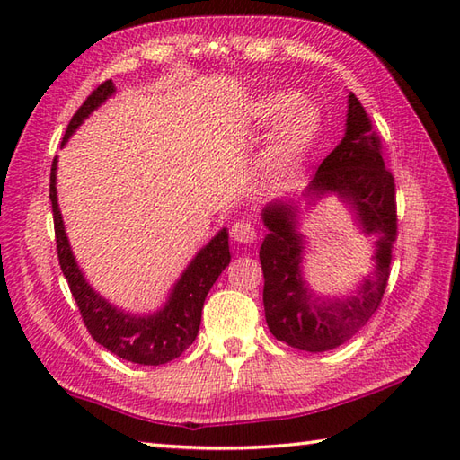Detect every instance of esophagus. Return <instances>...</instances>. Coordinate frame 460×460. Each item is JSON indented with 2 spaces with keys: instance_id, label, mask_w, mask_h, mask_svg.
<instances>
[{
  "instance_id": "obj_1",
  "label": "esophagus",
  "mask_w": 460,
  "mask_h": 460,
  "mask_svg": "<svg viewBox=\"0 0 460 460\" xmlns=\"http://www.w3.org/2000/svg\"><path fill=\"white\" fill-rule=\"evenodd\" d=\"M231 237L233 241L241 243V245H255L259 235L255 225L249 221H237L231 225Z\"/></svg>"
}]
</instances>
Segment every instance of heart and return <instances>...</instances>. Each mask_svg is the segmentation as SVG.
<instances>
[{"label":"heart","mask_w":460,"mask_h":460,"mask_svg":"<svg viewBox=\"0 0 460 460\" xmlns=\"http://www.w3.org/2000/svg\"><path fill=\"white\" fill-rule=\"evenodd\" d=\"M259 126L275 122L262 152V168L272 178H287L305 162L320 134V112L314 104L292 93H269L252 106Z\"/></svg>","instance_id":"1"}]
</instances>
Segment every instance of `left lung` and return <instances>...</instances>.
Returning a JSON list of instances; mask_svg holds the SVG:
<instances>
[{
    "label": "left lung",
    "mask_w": 460,
    "mask_h": 460,
    "mask_svg": "<svg viewBox=\"0 0 460 460\" xmlns=\"http://www.w3.org/2000/svg\"><path fill=\"white\" fill-rule=\"evenodd\" d=\"M332 194L350 209L358 228L375 237L376 262L371 278L336 297L309 288L304 279L307 242L299 231L304 213ZM302 195L305 208L285 198L261 211L269 231L259 251L265 277L262 305L277 340L298 349L326 351L356 336L376 314L387 287L397 233L394 175L385 170L379 138L354 93H348L344 138L320 164Z\"/></svg>",
    "instance_id": "1"
}]
</instances>
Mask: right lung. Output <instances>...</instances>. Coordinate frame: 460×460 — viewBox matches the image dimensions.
I'll use <instances>...</instances> for the list:
<instances>
[{
	"label": "right lung",
	"mask_w": 460,
	"mask_h": 460,
	"mask_svg": "<svg viewBox=\"0 0 460 460\" xmlns=\"http://www.w3.org/2000/svg\"><path fill=\"white\" fill-rule=\"evenodd\" d=\"M114 93L116 86L112 81L102 83L68 122L61 146H65L68 138L81 128V124ZM57 162L58 158L53 160L49 198L53 203L58 262H61V270L68 280V287H71L76 306L81 310L84 326L89 328L91 336L101 346L112 351L114 356L132 361V364L162 366L180 358L198 336L208 292L231 262L227 229L223 227L208 245L198 251V255L190 261L181 277L173 282L168 298L158 310L148 312V314H134V312L119 308L99 295L76 262L66 237L61 209H58Z\"/></svg>",
	"instance_id": "add662e5"
}]
</instances>
